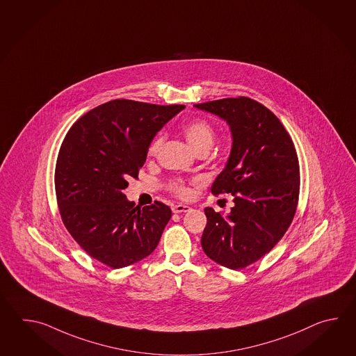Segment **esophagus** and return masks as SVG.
<instances>
[{"instance_id": "obj_1", "label": "esophagus", "mask_w": 356, "mask_h": 356, "mask_svg": "<svg viewBox=\"0 0 356 356\" xmlns=\"http://www.w3.org/2000/svg\"><path fill=\"white\" fill-rule=\"evenodd\" d=\"M172 210H173L175 213H179V212L191 211V207L187 206V204H175V206H173V209H172Z\"/></svg>"}]
</instances>
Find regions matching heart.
Segmentation results:
<instances>
[{
    "label": "heart",
    "mask_w": 356,
    "mask_h": 356,
    "mask_svg": "<svg viewBox=\"0 0 356 356\" xmlns=\"http://www.w3.org/2000/svg\"><path fill=\"white\" fill-rule=\"evenodd\" d=\"M183 134L187 138L188 144L198 154L201 152L206 154L209 152L215 143V137H216L213 126L204 118H195L192 121L187 122L183 127ZM163 141H164L163 135L155 137L147 149V155L155 156L159 152ZM169 189L172 193H175V196L179 198H188L191 196V188L188 184L181 179H173L169 181Z\"/></svg>",
    "instance_id": "obj_1"
}]
</instances>
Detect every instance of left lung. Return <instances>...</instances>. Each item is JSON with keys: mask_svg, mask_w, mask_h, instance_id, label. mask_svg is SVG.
I'll return each instance as SVG.
<instances>
[{"mask_svg": "<svg viewBox=\"0 0 356 356\" xmlns=\"http://www.w3.org/2000/svg\"><path fill=\"white\" fill-rule=\"evenodd\" d=\"M195 106L225 120L233 136L227 167L212 183L211 193L234 196V207L227 216L204 209L201 245L216 264L242 270L273 250L294 219L300 191L296 146L280 120L254 99Z\"/></svg>", "mask_w": 356, "mask_h": 356, "instance_id": "1", "label": "left lung"}]
</instances>
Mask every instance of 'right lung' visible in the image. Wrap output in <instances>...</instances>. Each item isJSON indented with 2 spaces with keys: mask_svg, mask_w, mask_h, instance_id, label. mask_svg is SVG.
<instances>
[{
  "mask_svg": "<svg viewBox=\"0 0 356 356\" xmlns=\"http://www.w3.org/2000/svg\"><path fill=\"white\" fill-rule=\"evenodd\" d=\"M184 106L115 99L91 109L60 145L54 188L60 219L90 257L111 268L152 254L172 218L167 204L138 207L123 193L155 134Z\"/></svg>",
  "mask_w": 356,
  "mask_h": 356,
  "instance_id": "1",
  "label": "right lung"
}]
</instances>
